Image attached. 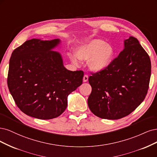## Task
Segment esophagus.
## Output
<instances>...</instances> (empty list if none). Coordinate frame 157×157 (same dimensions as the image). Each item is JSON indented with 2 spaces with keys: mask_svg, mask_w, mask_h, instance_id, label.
<instances>
[{
  "mask_svg": "<svg viewBox=\"0 0 157 157\" xmlns=\"http://www.w3.org/2000/svg\"><path fill=\"white\" fill-rule=\"evenodd\" d=\"M88 78H89V77H88V75H87V74H85V75H84V76H83V82H87V81H88Z\"/></svg>",
  "mask_w": 157,
  "mask_h": 157,
  "instance_id": "obj_1",
  "label": "esophagus"
}]
</instances>
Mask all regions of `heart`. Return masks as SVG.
<instances>
[{
    "instance_id": "heart-1",
    "label": "heart",
    "mask_w": 157,
    "mask_h": 157,
    "mask_svg": "<svg viewBox=\"0 0 157 157\" xmlns=\"http://www.w3.org/2000/svg\"><path fill=\"white\" fill-rule=\"evenodd\" d=\"M115 54L112 45L100 39H94L79 45L75 49V55H70L71 61L77 64L78 59L89 60V67L96 72L102 71L110 64Z\"/></svg>"
}]
</instances>
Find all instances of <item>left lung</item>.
Masks as SVG:
<instances>
[{
    "mask_svg": "<svg viewBox=\"0 0 157 157\" xmlns=\"http://www.w3.org/2000/svg\"><path fill=\"white\" fill-rule=\"evenodd\" d=\"M124 43V49L107 68L89 78L92 91L88 105L100 118L114 120L127 116L147 93L151 72L149 55L137 38L130 36Z\"/></svg>",
    "mask_w": 157,
    "mask_h": 157,
    "instance_id": "1",
    "label": "left lung"
}]
</instances>
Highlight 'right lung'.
Here are the masks:
<instances>
[{
  "mask_svg": "<svg viewBox=\"0 0 157 157\" xmlns=\"http://www.w3.org/2000/svg\"><path fill=\"white\" fill-rule=\"evenodd\" d=\"M59 39H31L13 50L7 83L20 110L40 119H52L67 107L69 94L82 84L83 72L70 71L62 57L52 51Z\"/></svg>",
  "mask_w": 157,
  "mask_h": 157,
  "instance_id": "1",
  "label": "right lung"
}]
</instances>
